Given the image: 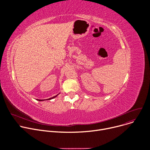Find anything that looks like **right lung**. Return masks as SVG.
Instances as JSON below:
<instances>
[{
  "label": "right lung",
  "mask_w": 150,
  "mask_h": 150,
  "mask_svg": "<svg viewBox=\"0 0 150 150\" xmlns=\"http://www.w3.org/2000/svg\"><path fill=\"white\" fill-rule=\"evenodd\" d=\"M60 93H59L58 94H57L56 96H54V97H51V98H48V99H45V100H39V99H36L37 100H38V101H45V100H52V99H53V98H55V97H56Z\"/></svg>",
  "instance_id": "add662e5"
}]
</instances>
